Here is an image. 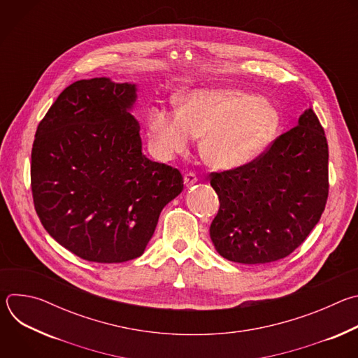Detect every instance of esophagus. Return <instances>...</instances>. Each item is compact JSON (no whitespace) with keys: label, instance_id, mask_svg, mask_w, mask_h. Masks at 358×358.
<instances>
[{"label":"esophagus","instance_id":"34e87169","mask_svg":"<svg viewBox=\"0 0 358 358\" xmlns=\"http://www.w3.org/2000/svg\"><path fill=\"white\" fill-rule=\"evenodd\" d=\"M196 181H198V177H196L194 173H187V174L184 176V182H185L187 187L194 185Z\"/></svg>","mask_w":358,"mask_h":358}]
</instances>
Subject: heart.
<instances>
[{"instance_id":"b5f03b06","label":"heart","mask_w":358,"mask_h":358,"mask_svg":"<svg viewBox=\"0 0 358 358\" xmlns=\"http://www.w3.org/2000/svg\"><path fill=\"white\" fill-rule=\"evenodd\" d=\"M278 126L279 116L272 106L238 90H192L181 97L180 112L159 105L148 113L150 145L157 157L171 159L203 136L202 159L220 170L252 162Z\"/></svg>"}]
</instances>
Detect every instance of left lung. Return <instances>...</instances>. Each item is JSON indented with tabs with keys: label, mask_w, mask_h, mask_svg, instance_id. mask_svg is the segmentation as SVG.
Here are the masks:
<instances>
[{
	"label": "left lung",
	"mask_w": 358,
	"mask_h": 358,
	"mask_svg": "<svg viewBox=\"0 0 358 358\" xmlns=\"http://www.w3.org/2000/svg\"><path fill=\"white\" fill-rule=\"evenodd\" d=\"M220 210L210 236L222 258L283 259L319 222L329 196V145L313 109L248 164L210 174Z\"/></svg>",
	"instance_id": "8db88e82"
}]
</instances>
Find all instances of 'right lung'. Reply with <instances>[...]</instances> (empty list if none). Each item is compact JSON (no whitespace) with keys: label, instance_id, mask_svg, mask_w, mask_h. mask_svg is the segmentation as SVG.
<instances>
[{"label":"right lung","instance_id":"1","mask_svg":"<svg viewBox=\"0 0 358 358\" xmlns=\"http://www.w3.org/2000/svg\"><path fill=\"white\" fill-rule=\"evenodd\" d=\"M134 100V85L78 80L35 133V211L50 236L89 262L138 258L162 210L184 188L177 169L143 156L140 126L127 112Z\"/></svg>","mask_w":358,"mask_h":358}]
</instances>
